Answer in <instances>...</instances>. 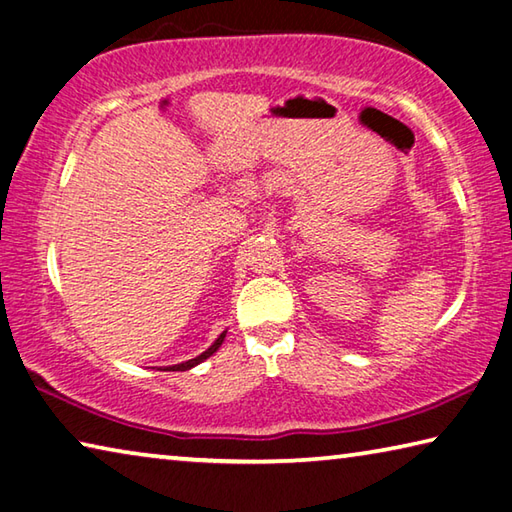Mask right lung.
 <instances>
[{"instance_id": "add662e5", "label": "right lung", "mask_w": 512, "mask_h": 512, "mask_svg": "<svg viewBox=\"0 0 512 512\" xmlns=\"http://www.w3.org/2000/svg\"><path fill=\"white\" fill-rule=\"evenodd\" d=\"M224 335H227V333H222L218 339H215L213 346H211V348H206V351H204L202 355H197L195 360H188V362H182V364H175V366H170V369H166V371H188V369H193L195 364L204 362L206 357H211L215 351H218V348H220V346H222V342H224Z\"/></svg>"}]
</instances>
